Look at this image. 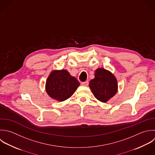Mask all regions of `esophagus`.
<instances>
[{"label": "esophagus", "mask_w": 155, "mask_h": 155, "mask_svg": "<svg viewBox=\"0 0 155 155\" xmlns=\"http://www.w3.org/2000/svg\"><path fill=\"white\" fill-rule=\"evenodd\" d=\"M81 85L84 86H87L89 85V81H86L85 82H83V83H81Z\"/></svg>", "instance_id": "34e87169"}]
</instances>
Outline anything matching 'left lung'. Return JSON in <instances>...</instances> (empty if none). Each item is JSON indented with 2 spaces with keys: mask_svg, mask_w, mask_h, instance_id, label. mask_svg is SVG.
<instances>
[{
  "mask_svg": "<svg viewBox=\"0 0 155 155\" xmlns=\"http://www.w3.org/2000/svg\"><path fill=\"white\" fill-rule=\"evenodd\" d=\"M89 87L97 100L106 103L117 94L118 83L110 71L98 68L95 71V78L89 82Z\"/></svg>",
  "mask_w": 155,
  "mask_h": 155,
  "instance_id": "obj_1",
  "label": "left lung"
}]
</instances>
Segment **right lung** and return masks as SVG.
I'll return each mask as SVG.
<instances>
[{"label": "right lung", "instance_id": "1", "mask_svg": "<svg viewBox=\"0 0 155 155\" xmlns=\"http://www.w3.org/2000/svg\"><path fill=\"white\" fill-rule=\"evenodd\" d=\"M79 86V81L67 70H56L52 71L47 78L46 91L52 98L63 101L70 98Z\"/></svg>", "mask_w": 155, "mask_h": 155}]
</instances>
